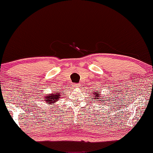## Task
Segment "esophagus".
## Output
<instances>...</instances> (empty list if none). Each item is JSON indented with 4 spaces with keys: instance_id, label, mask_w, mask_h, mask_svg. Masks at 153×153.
<instances>
[{
    "instance_id": "34e87169",
    "label": "esophagus",
    "mask_w": 153,
    "mask_h": 153,
    "mask_svg": "<svg viewBox=\"0 0 153 153\" xmlns=\"http://www.w3.org/2000/svg\"><path fill=\"white\" fill-rule=\"evenodd\" d=\"M79 86H80V85H79V83H77V84H75V85H74V87H76V88H79Z\"/></svg>"
}]
</instances>
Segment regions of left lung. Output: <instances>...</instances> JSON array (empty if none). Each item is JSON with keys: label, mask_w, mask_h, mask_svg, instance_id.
I'll use <instances>...</instances> for the list:
<instances>
[{"label": "left lung", "mask_w": 153, "mask_h": 153, "mask_svg": "<svg viewBox=\"0 0 153 153\" xmlns=\"http://www.w3.org/2000/svg\"><path fill=\"white\" fill-rule=\"evenodd\" d=\"M92 95L93 96V99H95V100H97V103H103V102H105V101H108L109 100L108 99H106L105 97H104V96H101V93L100 92H94L93 91L92 93Z\"/></svg>", "instance_id": "1"}]
</instances>
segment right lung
I'll list each match as a JSON object with an SVG mask.
<instances>
[{
	"label": "right lung",
	"instance_id": "obj_1",
	"mask_svg": "<svg viewBox=\"0 0 153 153\" xmlns=\"http://www.w3.org/2000/svg\"><path fill=\"white\" fill-rule=\"evenodd\" d=\"M60 93L59 92V91H56L53 94H48L46 96H45L44 100H45V103L49 104V105H52L59 100V99L60 98Z\"/></svg>",
	"mask_w": 153,
	"mask_h": 153
}]
</instances>
